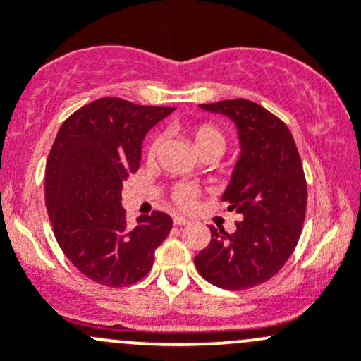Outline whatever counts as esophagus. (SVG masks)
I'll return each mask as SVG.
<instances>
[{
	"label": "esophagus",
	"mask_w": 361,
	"mask_h": 361,
	"mask_svg": "<svg viewBox=\"0 0 361 361\" xmlns=\"http://www.w3.org/2000/svg\"><path fill=\"white\" fill-rule=\"evenodd\" d=\"M188 224H190V220H187L185 216H174V225H178V227H185Z\"/></svg>",
	"instance_id": "34e87169"
}]
</instances>
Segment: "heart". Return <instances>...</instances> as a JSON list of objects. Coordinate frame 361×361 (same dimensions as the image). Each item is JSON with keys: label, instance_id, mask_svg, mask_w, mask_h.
Here are the masks:
<instances>
[{"label": "heart", "instance_id": "obj_1", "mask_svg": "<svg viewBox=\"0 0 361 361\" xmlns=\"http://www.w3.org/2000/svg\"><path fill=\"white\" fill-rule=\"evenodd\" d=\"M192 137V143H194L195 150L199 152V155L207 154V152H213L220 157L225 150V145H227V140H225V134L218 129L213 123H197V126H192L188 129ZM160 143L162 140L160 137H155L154 141L148 147V155L150 157H155L160 148ZM173 201L178 204L183 209H192L197 202L199 190L194 187V185L188 183H180L173 188V194H171Z\"/></svg>", "mask_w": 361, "mask_h": 361}]
</instances>
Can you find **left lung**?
Segmentation results:
<instances>
[{
  "mask_svg": "<svg viewBox=\"0 0 361 361\" xmlns=\"http://www.w3.org/2000/svg\"><path fill=\"white\" fill-rule=\"evenodd\" d=\"M238 127L239 154L221 201L245 220L235 232L211 225V241L194 264L211 285L246 290L271 279L293 253L307 204L302 160L285 122L248 99L201 104Z\"/></svg>",
  "mask_w": 361,
  "mask_h": 361,
  "instance_id": "1",
  "label": "left lung"
}]
</instances>
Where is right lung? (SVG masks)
<instances>
[{
	"mask_svg": "<svg viewBox=\"0 0 361 361\" xmlns=\"http://www.w3.org/2000/svg\"><path fill=\"white\" fill-rule=\"evenodd\" d=\"M174 108L103 97L61 126L45 169V204L57 243L82 274L104 286L134 285L148 274L173 220L143 214L130 228L123 181L136 173L148 130Z\"/></svg>",
	"mask_w": 361,
	"mask_h": 361,
	"instance_id": "1",
	"label": "right lung"
}]
</instances>
